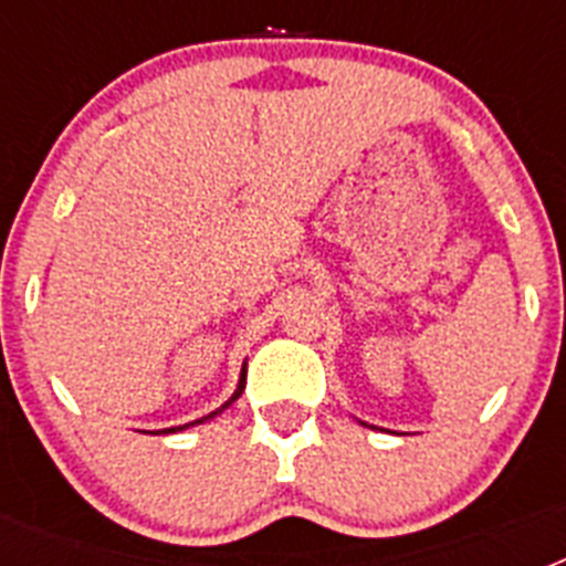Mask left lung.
Returning <instances> with one entry per match:
<instances>
[{
	"mask_svg": "<svg viewBox=\"0 0 566 566\" xmlns=\"http://www.w3.org/2000/svg\"><path fill=\"white\" fill-rule=\"evenodd\" d=\"M363 424H365V422H363Z\"/></svg>",
	"mask_w": 566,
	"mask_h": 566,
	"instance_id": "1",
	"label": "left lung"
}]
</instances>
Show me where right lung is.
<instances>
[{"instance_id":"right-lung-1","label":"right lung","mask_w":566,"mask_h":566,"mask_svg":"<svg viewBox=\"0 0 566 566\" xmlns=\"http://www.w3.org/2000/svg\"><path fill=\"white\" fill-rule=\"evenodd\" d=\"M243 388H247V365H243V371H240V379H238V388H234V394L232 397L227 399V402L221 405V408H218V411H212V413H207V417H201V419H195V422H189V424H201V422H207V419H212V417H218V413L221 411H227L229 405L234 402V399L240 397V394H243ZM189 424H178V428H167V431H158V433H175V431H187Z\"/></svg>"}]
</instances>
